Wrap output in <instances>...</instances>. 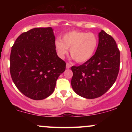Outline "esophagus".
<instances>
[{
  "label": "esophagus",
  "instance_id": "34e87169",
  "mask_svg": "<svg viewBox=\"0 0 132 132\" xmlns=\"http://www.w3.org/2000/svg\"><path fill=\"white\" fill-rule=\"evenodd\" d=\"M71 67V64H69V63H66V68H67V69H69V68H70Z\"/></svg>",
  "mask_w": 132,
  "mask_h": 132
}]
</instances>
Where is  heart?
I'll return each mask as SVG.
<instances>
[{
	"mask_svg": "<svg viewBox=\"0 0 132 132\" xmlns=\"http://www.w3.org/2000/svg\"><path fill=\"white\" fill-rule=\"evenodd\" d=\"M98 45V38L93 33L72 31L63 35L62 40L54 43L57 55L63 58L70 49V54L77 63H84L90 59Z\"/></svg>",
	"mask_w": 132,
	"mask_h": 132,
	"instance_id": "heart-1",
	"label": "heart"
}]
</instances>
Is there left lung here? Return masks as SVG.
Returning <instances> with one entry per match:
<instances>
[{
	"label": "left lung",
	"mask_w": 132,
	"mask_h": 132,
	"mask_svg": "<svg viewBox=\"0 0 132 132\" xmlns=\"http://www.w3.org/2000/svg\"><path fill=\"white\" fill-rule=\"evenodd\" d=\"M120 68V51L111 36L101 30L94 55L84 64L73 66L71 86L77 94L95 99L105 93L116 82Z\"/></svg>",
	"instance_id": "left-lung-1"
}]
</instances>
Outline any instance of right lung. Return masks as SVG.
I'll list each match as a JSON object with an SVG mask.
<instances>
[{
    "label": "right lung",
    "instance_id": "1",
    "mask_svg": "<svg viewBox=\"0 0 132 132\" xmlns=\"http://www.w3.org/2000/svg\"><path fill=\"white\" fill-rule=\"evenodd\" d=\"M51 27L35 28L22 33L12 47L10 72L23 94L42 100L53 93L66 63L57 56Z\"/></svg>",
    "mask_w": 132,
    "mask_h": 132
}]
</instances>
